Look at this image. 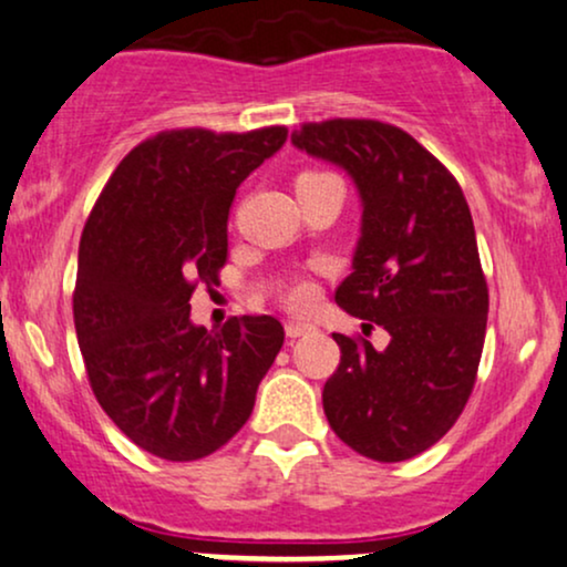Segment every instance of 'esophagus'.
Instances as JSON below:
<instances>
[{"label":"esophagus","instance_id":"1","mask_svg":"<svg viewBox=\"0 0 567 567\" xmlns=\"http://www.w3.org/2000/svg\"><path fill=\"white\" fill-rule=\"evenodd\" d=\"M311 330H315V324H311V322H301V320L285 322V333H288L290 338H301L306 333H311Z\"/></svg>","mask_w":567,"mask_h":567}]
</instances>
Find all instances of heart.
I'll use <instances>...</instances> for the list:
<instances>
[{"instance_id": "b5f03b06", "label": "heart", "mask_w": 567, "mask_h": 567, "mask_svg": "<svg viewBox=\"0 0 567 567\" xmlns=\"http://www.w3.org/2000/svg\"><path fill=\"white\" fill-rule=\"evenodd\" d=\"M317 175H322V173H301L298 175V181L317 178ZM315 298H317V290L311 282H298V285H292L288 292H285V303H288L290 309H309V306L315 303Z\"/></svg>"}]
</instances>
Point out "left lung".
<instances>
[{
    "instance_id": "8db88e82",
    "label": "left lung",
    "mask_w": 567,
    "mask_h": 567,
    "mask_svg": "<svg viewBox=\"0 0 567 567\" xmlns=\"http://www.w3.org/2000/svg\"><path fill=\"white\" fill-rule=\"evenodd\" d=\"M338 165L362 202V234L336 303L381 324L386 349L333 333L328 424L383 464L432 447L470 400L485 343L487 285L458 181L413 135L375 120L309 122L290 135Z\"/></svg>"
}]
</instances>
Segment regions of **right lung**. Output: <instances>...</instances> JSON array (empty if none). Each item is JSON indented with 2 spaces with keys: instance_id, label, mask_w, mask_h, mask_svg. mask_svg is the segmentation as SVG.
<instances>
[{
  "instance_id": "add662e5",
  "label": "right lung",
  "mask_w": 567,
  "mask_h": 567,
  "mask_svg": "<svg viewBox=\"0 0 567 567\" xmlns=\"http://www.w3.org/2000/svg\"><path fill=\"white\" fill-rule=\"evenodd\" d=\"M288 141L285 127L165 130L103 186L80 239L74 328L95 400L165 461L226 445L285 341L275 317L192 322V292L218 285L237 186Z\"/></svg>"
}]
</instances>
